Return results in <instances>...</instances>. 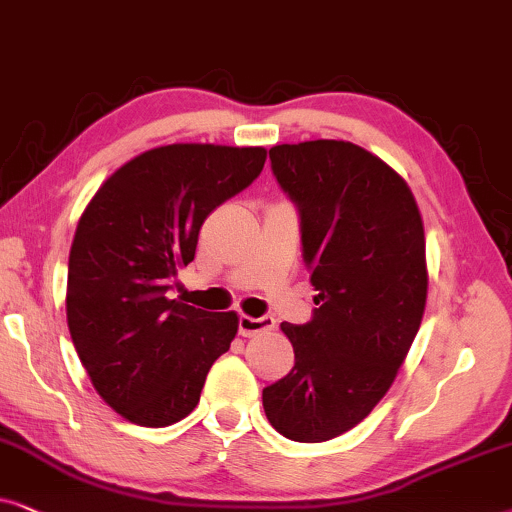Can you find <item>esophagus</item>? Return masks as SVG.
I'll return each mask as SVG.
<instances>
[{"label": "esophagus", "mask_w": 512, "mask_h": 512, "mask_svg": "<svg viewBox=\"0 0 512 512\" xmlns=\"http://www.w3.org/2000/svg\"><path fill=\"white\" fill-rule=\"evenodd\" d=\"M276 320L271 316H262V318H252V316H241L238 318V330H241L243 337H255L262 335V332L274 330Z\"/></svg>", "instance_id": "obj_1"}]
</instances>
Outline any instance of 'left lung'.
<instances>
[{
    "label": "left lung",
    "instance_id": "8db88e82",
    "mask_svg": "<svg viewBox=\"0 0 512 512\" xmlns=\"http://www.w3.org/2000/svg\"><path fill=\"white\" fill-rule=\"evenodd\" d=\"M269 159L302 215L318 309L306 325L281 323L295 367L264 388L262 403L285 438L325 442L374 410L417 337L428 295L424 220L403 177L353 142L276 145Z\"/></svg>",
    "mask_w": 512,
    "mask_h": 512
}]
</instances>
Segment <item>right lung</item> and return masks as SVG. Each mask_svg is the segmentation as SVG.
I'll use <instances>...</instances> for the list:
<instances>
[{"mask_svg":"<svg viewBox=\"0 0 512 512\" xmlns=\"http://www.w3.org/2000/svg\"><path fill=\"white\" fill-rule=\"evenodd\" d=\"M264 161V147H154L114 170L81 213L67 264V327L93 388L131 424L185 419L234 342L236 311L196 309L168 290L194 260L206 217L243 192Z\"/></svg>","mask_w":512,"mask_h":512,"instance_id":"1","label":"right lung"}]
</instances>
